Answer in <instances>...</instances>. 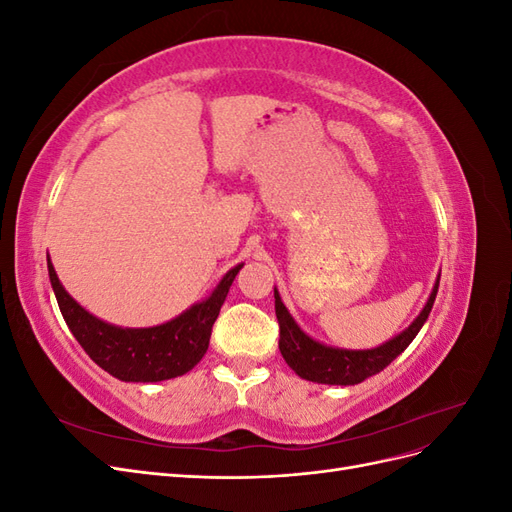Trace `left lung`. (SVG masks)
Returning <instances> with one entry per match:
<instances>
[{"mask_svg":"<svg viewBox=\"0 0 512 512\" xmlns=\"http://www.w3.org/2000/svg\"><path fill=\"white\" fill-rule=\"evenodd\" d=\"M440 286V275L425 307L421 309L408 329L395 335L389 342H384L376 348L367 350H348V348H335V346H324L316 342L314 337H309L282 303L280 292L273 288L275 294V316L280 322V352L284 361L290 365L294 374L301 376L303 380L318 382V384H339V386H350L359 384L369 376H376L380 371L395 361L397 356L404 352L412 339L423 329L425 320L429 318V312L436 301Z\"/></svg>","mask_w":512,"mask_h":512,"instance_id":"8db88e82","label":"left lung"}]
</instances>
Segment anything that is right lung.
Masks as SVG:
<instances>
[{"instance_id": "obj_1", "label": "right lung", "mask_w": 512, "mask_h": 512, "mask_svg": "<svg viewBox=\"0 0 512 512\" xmlns=\"http://www.w3.org/2000/svg\"><path fill=\"white\" fill-rule=\"evenodd\" d=\"M46 265L61 316L89 359L123 382H162L188 374L203 359L213 322L243 262L222 277L205 301L194 303L173 320L145 329L115 327L89 314L61 286L51 258H46Z\"/></svg>"}]
</instances>
